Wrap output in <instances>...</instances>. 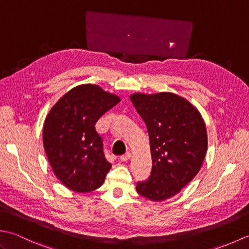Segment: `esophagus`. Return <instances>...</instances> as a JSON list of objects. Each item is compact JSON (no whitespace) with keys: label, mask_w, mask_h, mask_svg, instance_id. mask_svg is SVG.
Wrapping results in <instances>:
<instances>
[{"label":"esophagus","mask_w":249,"mask_h":249,"mask_svg":"<svg viewBox=\"0 0 249 249\" xmlns=\"http://www.w3.org/2000/svg\"><path fill=\"white\" fill-rule=\"evenodd\" d=\"M130 157H131V154H130L129 152H127V153H126V154L120 156V160L121 161H127L128 160H130Z\"/></svg>","instance_id":"34e87169"}]
</instances>
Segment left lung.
Instances as JSON below:
<instances>
[{
    "label": "left lung",
    "mask_w": 249,
    "mask_h": 249,
    "mask_svg": "<svg viewBox=\"0 0 249 249\" xmlns=\"http://www.w3.org/2000/svg\"><path fill=\"white\" fill-rule=\"evenodd\" d=\"M150 138L152 171L137 184L142 197L160 202L173 197L199 172L208 150V134L199 110L170 92L130 95Z\"/></svg>",
    "instance_id": "1"
}]
</instances>
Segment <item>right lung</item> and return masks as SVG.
<instances>
[{
    "mask_svg": "<svg viewBox=\"0 0 249 249\" xmlns=\"http://www.w3.org/2000/svg\"><path fill=\"white\" fill-rule=\"evenodd\" d=\"M120 100L96 84H81L63 95L47 114L46 155L55 177L72 192L89 193L104 184L111 163L95 124Z\"/></svg>",
    "mask_w": 249,
    "mask_h": 249,
    "instance_id": "add662e5",
    "label": "right lung"
}]
</instances>
